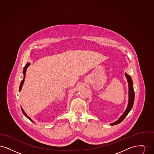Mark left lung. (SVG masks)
Returning a JSON list of instances; mask_svg holds the SVG:
<instances>
[{"instance_id": "obj_1", "label": "left lung", "mask_w": 154, "mask_h": 154, "mask_svg": "<svg viewBox=\"0 0 154 154\" xmlns=\"http://www.w3.org/2000/svg\"><path fill=\"white\" fill-rule=\"evenodd\" d=\"M125 75L126 77L127 81L128 83V88H129V100H128V106L126 107V109L125 110L124 112L122 114V115L119 118V119L115 121L114 122H112L110 124V125H116L121 123L124 119L127 116V115L129 114V112L132 110V107L134 103V89H133V84L132 81L131 77L127 73H125Z\"/></svg>"}]
</instances>
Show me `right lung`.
<instances>
[{
    "label": "right lung",
    "instance_id": "obj_1",
    "mask_svg": "<svg viewBox=\"0 0 154 154\" xmlns=\"http://www.w3.org/2000/svg\"><path fill=\"white\" fill-rule=\"evenodd\" d=\"M30 65V63L29 62H28L26 64V65L24 67V69H23V80H22V81L21 82V84H20V88H19V91L20 92L21 91V89H22V86H23V83H24V81H25V74H26V70H27V69H28V66ZM21 110H22V112H23V114H24V116L26 117L27 118H28L29 119L30 121H31L32 122H33V123H35L33 121H32V119L30 118L28 116H27V114L25 113V112L24 111V110H23V109H22V107H21Z\"/></svg>",
    "mask_w": 154,
    "mask_h": 154
}]
</instances>
